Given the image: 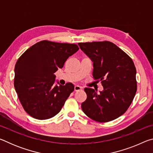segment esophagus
Returning a JSON list of instances; mask_svg holds the SVG:
<instances>
[{
  "instance_id": "esophagus-1",
  "label": "esophagus",
  "mask_w": 153,
  "mask_h": 153,
  "mask_svg": "<svg viewBox=\"0 0 153 153\" xmlns=\"http://www.w3.org/2000/svg\"><path fill=\"white\" fill-rule=\"evenodd\" d=\"M82 89V88L81 86H77V85H76V86H74V90L76 92L79 91V90H81Z\"/></svg>"
}]
</instances>
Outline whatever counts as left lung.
I'll return each instance as SVG.
<instances>
[{"label": "left lung", "instance_id": "8db88e82", "mask_svg": "<svg viewBox=\"0 0 153 153\" xmlns=\"http://www.w3.org/2000/svg\"><path fill=\"white\" fill-rule=\"evenodd\" d=\"M93 62L92 76L101 82L100 94L85 88L87 98L82 108L88 117L98 122H108L120 117L132 102L137 90L136 69L125 52L108 41L78 43Z\"/></svg>", "mask_w": 153, "mask_h": 153}]
</instances>
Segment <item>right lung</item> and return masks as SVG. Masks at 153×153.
Instances as JSON below:
<instances>
[{"label": "right lung", "mask_w": 153, "mask_h": 153, "mask_svg": "<svg viewBox=\"0 0 153 153\" xmlns=\"http://www.w3.org/2000/svg\"><path fill=\"white\" fill-rule=\"evenodd\" d=\"M78 50L75 44L42 40L18 59L14 86L23 108L32 117L47 120L61 110L74 86L71 83L55 85V73Z\"/></svg>", "instance_id": "add662e5"}]
</instances>
